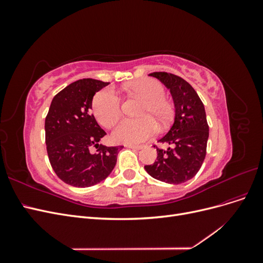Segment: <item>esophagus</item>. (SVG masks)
<instances>
[{
    "instance_id": "esophagus-1",
    "label": "esophagus",
    "mask_w": 263,
    "mask_h": 263,
    "mask_svg": "<svg viewBox=\"0 0 263 263\" xmlns=\"http://www.w3.org/2000/svg\"><path fill=\"white\" fill-rule=\"evenodd\" d=\"M126 147L129 149H136V150H139L142 148V146H139V145H137V146L136 145H126Z\"/></svg>"
}]
</instances>
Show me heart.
<instances>
[{"instance_id":"1","label":"heart","mask_w":263,"mask_h":263,"mask_svg":"<svg viewBox=\"0 0 263 263\" xmlns=\"http://www.w3.org/2000/svg\"><path fill=\"white\" fill-rule=\"evenodd\" d=\"M126 90L133 95L144 99L140 109V118L125 119L113 132V138L118 142L134 145L150 138L157 133L155 123L165 124L171 115L170 103L164 99L163 85L155 79H139L127 84ZM92 109L98 122L105 128L113 127L122 117V101L112 89H103L94 95Z\"/></svg>"}]
</instances>
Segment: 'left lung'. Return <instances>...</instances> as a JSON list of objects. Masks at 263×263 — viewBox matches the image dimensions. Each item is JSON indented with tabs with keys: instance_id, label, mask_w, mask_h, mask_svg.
<instances>
[{
	"instance_id": "8db88e82",
	"label": "left lung",
	"mask_w": 263,
	"mask_h": 263,
	"mask_svg": "<svg viewBox=\"0 0 263 263\" xmlns=\"http://www.w3.org/2000/svg\"><path fill=\"white\" fill-rule=\"evenodd\" d=\"M149 76L160 80L172 94L176 117L170 130L159 142L168 146L157 148V161L145 165L151 177L170 184H180L192 179L200 170L206 156L209 124L203 102L184 79L169 72Z\"/></svg>"
}]
</instances>
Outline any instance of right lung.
I'll return each mask as SVG.
<instances>
[{"label": "right lung", "instance_id": "add662e5", "mask_svg": "<svg viewBox=\"0 0 263 263\" xmlns=\"http://www.w3.org/2000/svg\"><path fill=\"white\" fill-rule=\"evenodd\" d=\"M108 82L81 79L54 95L45 119L46 146L58 178L69 185L87 187L108 177L124 146L106 147V135L91 113L94 94ZM95 146L97 153L90 148Z\"/></svg>", "mask_w": 263, "mask_h": 263}]
</instances>
